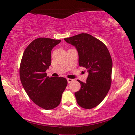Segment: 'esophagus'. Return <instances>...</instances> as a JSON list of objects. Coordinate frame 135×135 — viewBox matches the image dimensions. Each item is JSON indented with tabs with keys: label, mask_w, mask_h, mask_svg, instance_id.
Listing matches in <instances>:
<instances>
[{
	"label": "esophagus",
	"mask_w": 135,
	"mask_h": 135,
	"mask_svg": "<svg viewBox=\"0 0 135 135\" xmlns=\"http://www.w3.org/2000/svg\"><path fill=\"white\" fill-rule=\"evenodd\" d=\"M73 79H67V81H68V83L69 84V83H71V82H73Z\"/></svg>",
	"instance_id": "esophagus-1"
}]
</instances>
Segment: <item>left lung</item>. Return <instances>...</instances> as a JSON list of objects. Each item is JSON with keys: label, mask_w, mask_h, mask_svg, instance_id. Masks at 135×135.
Wrapping results in <instances>:
<instances>
[{"label": "left lung", "mask_w": 135, "mask_h": 135, "mask_svg": "<svg viewBox=\"0 0 135 135\" xmlns=\"http://www.w3.org/2000/svg\"><path fill=\"white\" fill-rule=\"evenodd\" d=\"M78 50L80 67L87 70L85 83L78 80L80 89L76 92L77 103L85 109L95 107L105 98L112 83V59L103 42L87 33L65 38Z\"/></svg>", "instance_id": "obj_1"}]
</instances>
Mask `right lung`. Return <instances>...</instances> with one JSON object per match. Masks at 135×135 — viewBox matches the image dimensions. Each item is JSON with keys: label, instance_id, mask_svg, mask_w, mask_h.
Wrapping results in <instances>:
<instances>
[{"label": "right lung", "instance_id": "right-lung-1", "mask_svg": "<svg viewBox=\"0 0 135 135\" xmlns=\"http://www.w3.org/2000/svg\"><path fill=\"white\" fill-rule=\"evenodd\" d=\"M61 40L39 37L29 44L23 52L20 65L21 83L32 101L45 110L59 105L62 94L67 85L62 77L47 76L51 65V53Z\"/></svg>", "mask_w": 135, "mask_h": 135}]
</instances>
